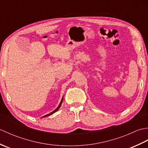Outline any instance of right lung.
Here are the masks:
<instances>
[{"label": "right lung", "instance_id": "1", "mask_svg": "<svg viewBox=\"0 0 148 148\" xmlns=\"http://www.w3.org/2000/svg\"><path fill=\"white\" fill-rule=\"evenodd\" d=\"M63 99H64V97H62V100H61V102H60V104H59V106L57 107V108H56V109H55L54 111H53V112H50L49 114H46V115H45L44 116H42V118H45V117H47V116H50V115H51V114H53V113H55V112H56L58 110V109L60 108V106H61V105H62V102H63Z\"/></svg>", "mask_w": 148, "mask_h": 148}]
</instances>
